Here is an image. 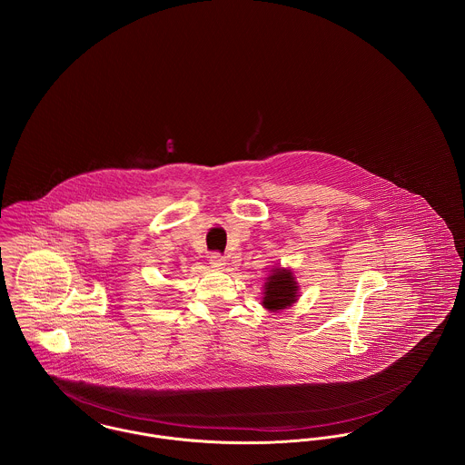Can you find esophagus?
<instances>
[{"label":"esophagus","mask_w":465,"mask_h":465,"mask_svg":"<svg viewBox=\"0 0 465 465\" xmlns=\"http://www.w3.org/2000/svg\"><path fill=\"white\" fill-rule=\"evenodd\" d=\"M209 265H211L213 270H223V268H225V260H223V256H220V254H211Z\"/></svg>","instance_id":"34e87169"}]
</instances>
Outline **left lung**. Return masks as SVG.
<instances>
[{"mask_svg": "<svg viewBox=\"0 0 465 465\" xmlns=\"http://www.w3.org/2000/svg\"><path fill=\"white\" fill-rule=\"evenodd\" d=\"M301 286L295 279V273L292 268L284 266H273L266 275L263 284V299L262 306L270 313H277L282 310H288L299 301Z\"/></svg>", "mask_w": 465, "mask_h": 465, "instance_id": "left-lung-1", "label": "left lung"}]
</instances>
